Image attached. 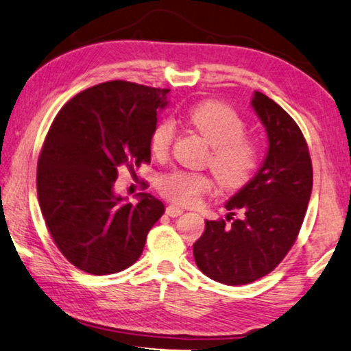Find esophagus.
Here are the masks:
<instances>
[{
  "mask_svg": "<svg viewBox=\"0 0 351 351\" xmlns=\"http://www.w3.org/2000/svg\"><path fill=\"white\" fill-rule=\"evenodd\" d=\"M183 213V210L180 206H176V205H168L166 206V215L171 216V217H177Z\"/></svg>",
  "mask_w": 351,
  "mask_h": 351,
  "instance_id": "34e87169",
  "label": "esophagus"
}]
</instances>
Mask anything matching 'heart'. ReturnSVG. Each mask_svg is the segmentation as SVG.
Returning a JSON list of instances; mask_svg holds the SVG:
<instances>
[{"label":"heart","instance_id":"b5f03b06","mask_svg":"<svg viewBox=\"0 0 351 351\" xmlns=\"http://www.w3.org/2000/svg\"><path fill=\"white\" fill-rule=\"evenodd\" d=\"M186 121L211 146L208 166L219 185L226 189L243 188L260 163V145L254 136L244 134V119L222 102L206 101L189 108ZM174 134L169 119L155 124L149 138L154 157H168ZM157 188L172 202L194 205L210 191L211 179L202 172L176 169L160 177Z\"/></svg>","mask_w":351,"mask_h":351}]
</instances>
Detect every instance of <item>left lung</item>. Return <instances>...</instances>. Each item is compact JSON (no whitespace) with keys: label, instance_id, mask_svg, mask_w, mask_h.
Returning <instances> with one entry per match:
<instances>
[{"label":"left lung","instance_id":"1","mask_svg":"<svg viewBox=\"0 0 351 351\" xmlns=\"http://www.w3.org/2000/svg\"><path fill=\"white\" fill-rule=\"evenodd\" d=\"M252 107L267 132L266 158L244 188L226 204L223 219L205 221L193 245L206 277L228 286L252 283L272 272L300 232L313 189V165L300 128L277 102L255 91ZM241 209L243 217L233 218Z\"/></svg>","mask_w":351,"mask_h":351}]
</instances>
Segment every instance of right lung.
Listing matches in <instances>:
<instances>
[{
  "label": "right lung",
  "instance_id": "1",
  "mask_svg": "<svg viewBox=\"0 0 351 351\" xmlns=\"http://www.w3.org/2000/svg\"><path fill=\"white\" fill-rule=\"evenodd\" d=\"M168 93L110 80L80 91L51 124L37 163L38 204L57 249L80 271L107 275L132 266L165 213L149 193L124 202L114 180L119 168L151 163L149 138Z\"/></svg>",
  "mask_w": 351,
  "mask_h": 351
}]
</instances>
